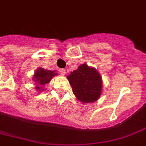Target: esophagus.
Wrapping results in <instances>:
<instances>
[{"mask_svg": "<svg viewBox=\"0 0 146 146\" xmlns=\"http://www.w3.org/2000/svg\"><path fill=\"white\" fill-rule=\"evenodd\" d=\"M59 72L61 75H65V73H66V70H65L64 69H59Z\"/></svg>", "mask_w": 146, "mask_h": 146, "instance_id": "1", "label": "esophagus"}]
</instances>
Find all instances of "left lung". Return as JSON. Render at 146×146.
Segmentation results:
<instances>
[{
    "label": "left lung",
    "instance_id": "1",
    "mask_svg": "<svg viewBox=\"0 0 146 146\" xmlns=\"http://www.w3.org/2000/svg\"><path fill=\"white\" fill-rule=\"evenodd\" d=\"M76 98L83 103H92L99 99L102 90V79L94 68L80 65L67 76Z\"/></svg>",
    "mask_w": 146,
    "mask_h": 146
}]
</instances>
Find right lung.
<instances>
[{
    "label": "right lung",
    "instance_id": "add662e5",
    "mask_svg": "<svg viewBox=\"0 0 146 146\" xmlns=\"http://www.w3.org/2000/svg\"><path fill=\"white\" fill-rule=\"evenodd\" d=\"M57 73H55V71H51V70H46L42 69V68H38L35 73L34 78L35 83H38L36 87V90H38V91H42L44 90L42 89L43 86H45L46 84H48V82L51 80V79L54 76H56ZM40 87H39V86Z\"/></svg>",
    "mask_w": 146,
    "mask_h": 146
}]
</instances>
